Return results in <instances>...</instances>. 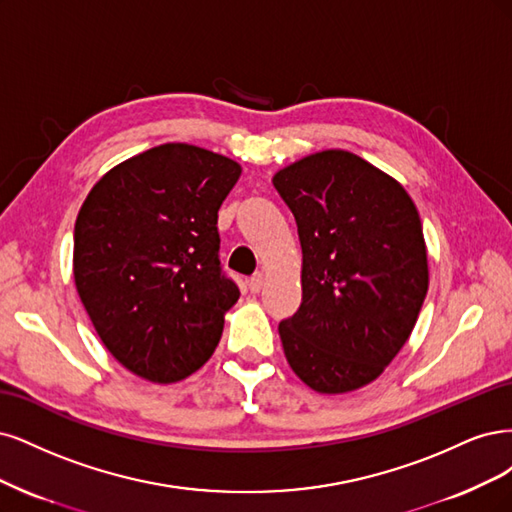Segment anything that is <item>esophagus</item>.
<instances>
[{"instance_id":"obj_1","label":"esophagus","mask_w":512,"mask_h":512,"mask_svg":"<svg viewBox=\"0 0 512 512\" xmlns=\"http://www.w3.org/2000/svg\"><path fill=\"white\" fill-rule=\"evenodd\" d=\"M263 280H266V276H263V272H255V274L251 276V280H249V289H251L253 293H259V291L263 289Z\"/></svg>"}]
</instances>
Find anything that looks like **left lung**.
Masks as SVG:
<instances>
[{"mask_svg":"<svg viewBox=\"0 0 512 512\" xmlns=\"http://www.w3.org/2000/svg\"><path fill=\"white\" fill-rule=\"evenodd\" d=\"M272 183L298 223L302 304L280 321L291 370L319 393L372 383L406 344L430 272L415 202L349 151H321Z\"/></svg>","mask_w":512,"mask_h":512,"instance_id":"8db88e82","label":"left lung"}]
</instances>
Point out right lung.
<instances>
[{
	"label": "right lung",
	"instance_id": "obj_1",
	"mask_svg": "<svg viewBox=\"0 0 512 512\" xmlns=\"http://www.w3.org/2000/svg\"><path fill=\"white\" fill-rule=\"evenodd\" d=\"M242 168L170 142L106 172L74 225V283L112 357L151 383L183 381L217 349L240 291L219 261V208Z\"/></svg>",
	"mask_w": 512,
	"mask_h": 512
}]
</instances>
